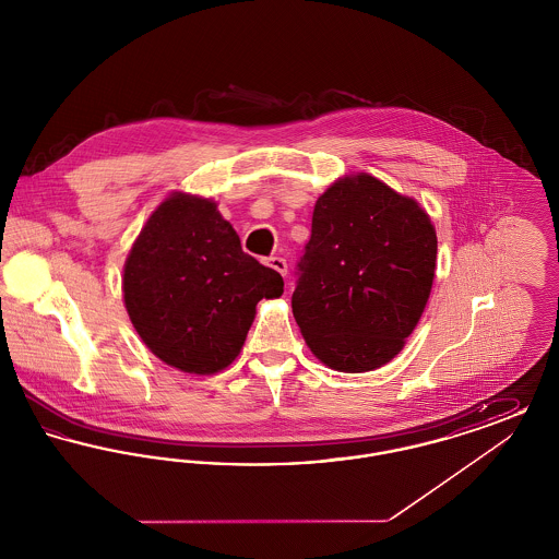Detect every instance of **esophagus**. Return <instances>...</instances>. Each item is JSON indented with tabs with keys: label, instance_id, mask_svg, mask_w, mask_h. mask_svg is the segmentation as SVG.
Segmentation results:
<instances>
[{
	"label": "esophagus",
	"instance_id": "esophagus-1",
	"mask_svg": "<svg viewBox=\"0 0 559 559\" xmlns=\"http://www.w3.org/2000/svg\"><path fill=\"white\" fill-rule=\"evenodd\" d=\"M266 266L274 267L278 274H283V276H287V260L285 258H278V255H274V258H267Z\"/></svg>",
	"mask_w": 559,
	"mask_h": 559
}]
</instances>
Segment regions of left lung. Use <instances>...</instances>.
Listing matches in <instances>:
<instances>
[{
    "mask_svg": "<svg viewBox=\"0 0 559 559\" xmlns=\"http://www.w3.org/2000/svg\"><path fill=\"white\" fill-rule=\"evenodd\" d=\"M436 253L433 224L415 199L369 174L326 188L292 297L320 362L342 372L390 362L426 310Z\"/></svg>",
    "mask_w": 559,
    "mask_h": 559,
    "instance_id": "left-lung-1",
    "label": "left lung"
}]
</instances>
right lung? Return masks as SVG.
Segmentation results:
<instances>
[{"instance_id": "1", "label": "right lung", "mask_w": 559, "mask_h": 559, "mask_svg": "<svg viewBox=\"0 0 559 559\" xmlns=\"http://www.w3.org/2000/svg\"><path fill=\"white\" fill-rule=\"evenodd\" d=\"M281 295L283 276L242 251L212 199L187 192L153 212L123 267L133 329L165 365L194 374L226 369L258 301Z\"/></svg>"}]
</instances>
